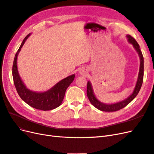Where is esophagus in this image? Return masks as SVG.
<instances>
[{"mask_svg":"<svg viewBox=\"0 0 154 154\" xmlns=\"http://www.w3.org/2000/svg\"><path fill=\"white\" fill-rule=\"evenodd\" d=\"M79 72H80V74H82V75H86V74H87V72L85 71V70H83L82 69L80 70Z\"/></svg>","mask_w":154,"mask_h":154,"instance_id":"obj_1","label":"esophagus"}]
</instances>
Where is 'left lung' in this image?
<instances>
[{"mask_svg":"<svg viewBox=\"0 0 154 154\" xmlns=\"http://www.w3.org/2000/svg\"><path fill=\"white\" fill-rule=\"evenodd\" d=\"M127 38L128 42L130 44H131L133 45L134 48L136 49V52L137 53L139 57V59H140V66H139V71L136 85H135L134 89L132 94L128 97H127L126 99L115 103L106 104L103 103V102H101L96 98V97L94 93V91H93L91 83L90 81H88L87 88V97L91 104L100 110L105 112H114L124 108L125 106H126L128 103H130V102L136 97L139 91L141 89V87L143 82L144 75V59L143 57V54L140 50V47H139V45L137 44L136 40L129 35H127Z\"/></svg>","mask_w":154,"mask_h":154,"instance_id":"8db88e82","label":"left lung"}]
</instances>
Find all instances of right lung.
I'll return each instance as SVG.
<instances>
[{
	"label": "right lung",
	"mask_w": 154,
	"mask_h": 154,
	"mask_svg": "<svg viewBox=\"0 0 154 154\" xmlns=\"http://www.w3.org/2000/svg\"><path fill=\"white\" fill-rule=\"evenodd\" d=\"M31 33L27 35L17 51L14 58L12 74L14 84L17 91L21 99L27 104L33 108L42 110H51L57 108L62 104L64 98L65 93L68 87L73 82L75 74H72L63 80L58 82L57 84L51 87L50 89L44 92H36L27 88L23 82L18 73L17 67V57L22 46L26 40L29 38Z\"/></svg>",
	"instance_id": "right-lung-1"
}]
</instances>
